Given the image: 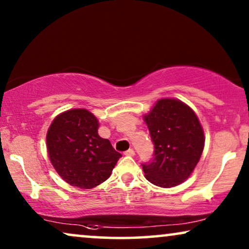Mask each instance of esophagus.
<instances>
[{
  "label": "esophagus",
  "mask_w": 249,
  "mask_h": 249,
  "mask_svg": "<svg viewBox=\"0 0 249 249\" xmlns=\"http://www.w3.org/2000/svg\"><path fill=\"white\" fill-rule=\"evenodd\" d=\"M124 155L125 156H134L135 155V151L132 148H129L128 151L124 152Z\"/></svg>",
  "instance_id": "esophagus-1"
}]
</instances>
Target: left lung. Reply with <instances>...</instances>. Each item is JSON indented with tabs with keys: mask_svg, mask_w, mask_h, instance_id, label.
<instances>
[{
	"mask_svg": "<svg viewBox=\"0 0 249 249\" xmlns=\"http://www.w3.org/2000/svg\"><path fill=\"white\" fill-rule=\"evenodd\" d=\"M154 144V159L142 164L153 185L171 188L189 178L202 156L205 137L190 107L177 98H161L144 114Z\"/></svg>",
	"mask_w": 249,
	"mask_h": 249,
	"instance_id": "8db88e82",
	"label": "left lung"
}]
</instances>
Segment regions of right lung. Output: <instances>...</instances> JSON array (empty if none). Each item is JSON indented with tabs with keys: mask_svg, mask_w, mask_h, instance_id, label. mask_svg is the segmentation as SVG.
<instances>
[{
	"mask_svg": "<svg viewBox=\"0 0 249 249\" xmlns=\"http://www.w3.org/2000/svg\"><path fill=\"white\" fill-rule=\"evenodd\" d=\"M97 118L86 108H72L54 118L46 134L50 161L73 187L91 189L111 176L120 153L98 135Z\"/></svg>",
	"mask_w": 249,
	"mask_h": 249,
	"instance_id": "1",
	"label": "right lung"
}]
</instances>
